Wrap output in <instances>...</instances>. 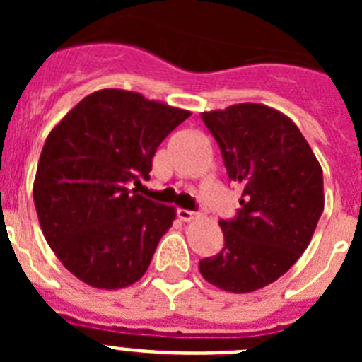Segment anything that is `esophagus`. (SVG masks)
I'll return each instance as SVG.
<instances>
[{
	"label": "esophagus",
	"instance_id": "esophagus-1",
	"mask_svg": "<svg viewBox=\"0 0 362 362\" xmlns=\"http://www.w3.org/2000/svg\"><path fill=\"white\" fill-rule=\"evenodd\" d=\"M177 217L181 221H194L197 219V212H192V210H185V209H179L177 210Z\"/></svg>",
	"mask_w": 362,
	"mask_h": 362
}]
</instances>
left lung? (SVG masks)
<instances>
[{"mask_svg":"<svg viewBox=\"0 0 362 362\" xmlns=\"http://www.w3.org/2000/svg\"><path fill=\"white\" fill-rule=\"evenodd\" d=\"M201 117L243 192L238 216L219 221L225 248L199 261V272L225 292H255L308 248L325 209L322 168L297 124L276 108L239 103Z\"/></svg>","mask_w":362,"mask_h":362,"instance_id":"obj_1","label":"left lung"}]
</instances>
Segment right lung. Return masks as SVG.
Instances as JSON below:
<instances>
[{
  "instance_id": "1",
  "label": "right lung",
  "mask_w": 362,
  "mask_h": 362,
  "mask_svg": "<svg viewBox=\"0 0 362 362\" xmlns=\"http://www.w3.org/2000/svg\"><path fill=\"white\" fill-rule=\"evenodd\" d=\"M190 112L137 92L103 88L50 130L34 179L43 235L63 267L92 288L143 277L174 206L130 192L152 170L158 146Z\"/></svg>"
}]
</instances>
